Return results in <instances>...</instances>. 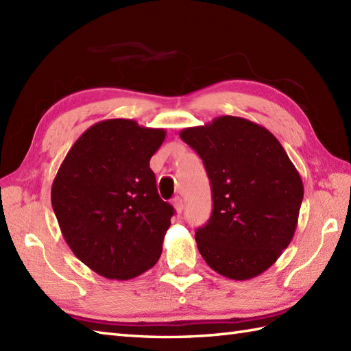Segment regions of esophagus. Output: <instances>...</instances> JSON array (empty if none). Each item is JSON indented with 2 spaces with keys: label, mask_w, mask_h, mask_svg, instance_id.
Listing matches in <instances>:
<instances>
[{
  "label": "esophagus",
  "mask_w": 351,
  "mask_h": 351,
  "mask_svg": "<svg viewBox=\"0 0 351 351\" xmlns=\"http://www.w3.org/2000/svg\"><path fill=\"white\" fill-rule=\"evenodd\" d=\"M171 205H173L175 211L178 215L182 214V210H184V204H182V199L180 196H176L173 200H171Z\"/></svg>",
  "instance_id": "1"
}]
</instances>
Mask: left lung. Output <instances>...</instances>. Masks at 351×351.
<instances>
[{"instance_id": "8db88e82", "label": "left lung", "mask_w": 351, "mask_h": 351, "mask_svg": "<svg viewBox=\"0 0 351 351\" xmlns=\"http://www.w3.org/2000/svg\"><path fill=\"white\" fill-rule=\"evenodd\" d=\"M180 137L211 181V217L195 235L200 255L225 278H256L293 240L303 200L299 171L279 140L247 119L220 116Z\"/></svg>"}]
</instances>
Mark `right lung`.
Returning a JSON list of instances; mask_svg holds the SVG:
<instances>
[{
  "mask_svg": "<svg viewBox=\"0 0 351 351\" xmlns=\"http://www.w3.org/2000/svg\"><path fill=\"white\" fill-rule=\"evenodd\" d=\"M166 131L108 119L81 134L51 189L64 241L107 279L137 278L160 259L175 210L156 191L151 156Z\"/></svg>",
  "mask_w": 351,
  "mask_h": 351,
  "instance_id": "1",
  "label": "right lung"
}]
</instances>
